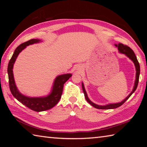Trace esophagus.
I'll list each match as a JSON object with an SVG mask.
<instances>
[{"mask_svg":"<svg viewBox=\"0 0 147 147\" xmlns=\"http://www.w3.org/2000/svg\"><path fill=\"white\" fill-rule=\"evenodd\" d=\"M81 69H82V66L79 65V66L77 67V70H78V71H81Z\"/></svg>","mask_w":147,"mask_h":147,"instance_id":"34e87169","label":"esophagus"}]
</instances>
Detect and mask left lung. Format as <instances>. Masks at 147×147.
Returning a JSON list of instances; mask_svg holds the SVG:
<instances>
[{"label":"left lung","instance_id":"1","mask_svg":"<svg viewBox=\"0 0 147 147\" xmlns=\"http://www.w3.org/2000/svg\"><path fill=\"white\" fill-rule=\"evenodd\" d=\"M116 47H117L120 53L124 54L125 55L127 56L129 58H130L131 60H132L133 62L134 63V65L136 66V81H135V84H134V87L132 91L131 92L130 94L126 97L124 100H123L121 102L119 103H116V104H108V105L106 106H99L97 105V104H94L93 102L89 100L88 95H87L86 91L85 90V88H84V84L83 83L82 84V89H83V92L84 93V96H85V98L86 99V100L88 102L91 104V106H93L94 108H97V109H114V108H117L118 107L121 106V105L125 102L128 100V99L130 98V96L132 94V93H134V91H136V89L138 88V82H139V74H140V66H139V63L138 62V59H137V57L136 56L135 53L134 52L131 50V49H130V47L127 45H125L123 43H119L118 45H115Z\"/></svg>","mask_w":147,"mask_h":147}]
</instances>
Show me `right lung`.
Returning <instances> with one entry per match:
<instances>
[{
  "mask_svg": "<svg viewBox=\"0 0 147 147\" xmlns=\"http://www.w3.org/2000/svg\"><path fill=\"white\" fill-rule=\"evenodd\" d=\"M40 40L39 39H32L20 45L15 50L13 56L9 61L8 66V74L9 79V89L11 94L16 98L17 100L20 102L24 104L27 108H30L32 110L35 111H43L53 108L58 103L59 99L61 98L62 92H63V88L64 84L68 80L69 78L72 76L71 74H65L62 75H59L56 77L54 80L53 90L51 93L49 94L45 97H36L31 98L28 97L24 95H23L17 89V87L15 84L13 74V67L15 61L16 60L17 57L18 56L19 54L25 49L26 46L30 45L39 43Z\"/></svg>",
  "mask_w": 147,
  "mask_h": 147,
  "instance_id": "add662e5",
  "label": "right lung"
}]
</instances>
